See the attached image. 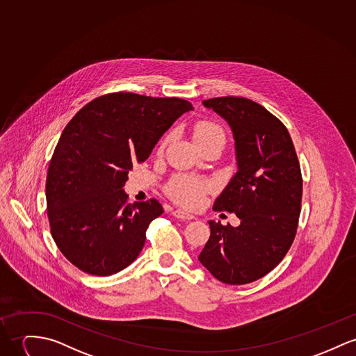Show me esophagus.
<instances>
[{"label": "esophagus", "mask_w": 356, "mask_h": 356, "mask_svg": "<svg viewBox=\"0 0 356 356\" xmlns=\"http://www.w3.org/2000/svg\"><path fill=\"white\" fill-rule=\"evenodd\" d=\"M172 214H173V217H176L177 219H181V220H191V219L195 218V216H192V214L184 211V210H180V209L175 210Z\"/></svg>", "instance_id": "obj_1"}]
</instances>
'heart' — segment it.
I'll use <instances>...</instances> for the list:
<instances>
[{"mask_svg": "<svg viewBox=\"0 0 356 356\" xmlns=\"http://www.w3.org/2000/svg\"><path fill=\"white\" fill-rule=\"evenodd\" d=\"M193 139L197 145H202L213 139L225 140V131L217 123L203 120L195 124ZM209 188H210V184L204 180L195 179L190 176H177L170 181L168 192L176 202L190 207H195L202 203L204 192Z\"/></svg>", "mask_w": 356, "mask_h": 356, "instance_id": "heart-1", "label": "heart"}]
</instances>
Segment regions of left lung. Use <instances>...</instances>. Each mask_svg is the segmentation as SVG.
<instances>
[{"instance_id": "8db88e82", "label": "left lung", "mask_w": 356, "mask_h": 356, "mask_svg": "<svg viewBox=\"0 0 356 356\" xmlns=\"http://www.w3.org/2000/svg\"><path fill=\"white\" fill-rule=\"evenodd\" d=\"M203 106L232 129L237 172L214 202L240 225L209 220L199 261L226 284H246L273 271L294 241L301 213V166L284 124L245 97H216Z\"/></svg>"}]
</instances>
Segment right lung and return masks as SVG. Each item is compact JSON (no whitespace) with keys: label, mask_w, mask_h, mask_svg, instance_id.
I'll return each mask as SVG.
<instances>
[{"label":"right lung","mask_w":356,"mask_h":356,"mask_svg":"<svg viewBox=\"0 0 356 356\" xmlns=\"http://www.w3.org/2000/svg\"><path fill=\"white\" fill-rule=\"evenodd\" d=\"M191 103L136 93L100 96L67 123L50 161L46 199L55 244L83 273L116 274L142 250L164 210L156 200L127 204L129 170L150 156Z\"/></svg>","instance_id":"obj_1"}]
</instances>
